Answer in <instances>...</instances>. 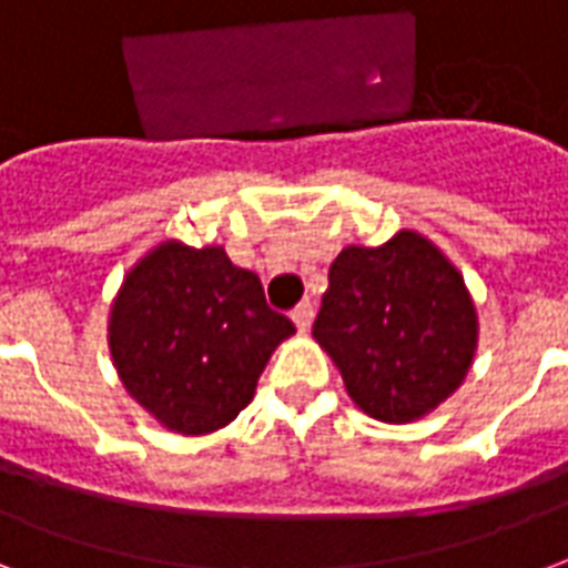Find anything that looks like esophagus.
Returning <instances> with one entry per match:
<instances>
[{"mask_svg":"<svg viewBox=\"0 0 568 568\" xmlns=\"http://www.w3.org/2000/svg\"><path fill=\"white\" fill-rule=\"evenodd\" d=\"M292 318H294V324H297V331L301 333L310 331V327H313V303L310 301L297 303V306H294Z\"/></svg>","mask_w":568,"mask_h":568,"instance_id":"1","label":"esophagus"}]
</instances>
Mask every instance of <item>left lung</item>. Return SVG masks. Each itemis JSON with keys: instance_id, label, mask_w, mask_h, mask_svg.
<instances>
[{"instance_id": "left-lung-1", "label": "left lung", "mask_w": 568, "mask_h": 568, "mask_svg": "<svg viewBox=\"0 0 568 568\" xmlns=\"http://www.w3.org/2000/svg\"><path fill=\"white\" fill-rule=\"evenodd\" d=\"M313 336L369 417L410 423L465 381L476 310L447 255L417 232L345 246L327 274Z\"/></svg>"}]
</instances>
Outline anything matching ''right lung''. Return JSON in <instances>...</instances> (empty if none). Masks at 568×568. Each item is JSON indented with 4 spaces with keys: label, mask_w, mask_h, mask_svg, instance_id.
Wrapping results in <instances>:
<instances>
[{
    "label": "right lung",
    "mask_w": 568,
    "mask_h": 568,
    "mask_svg": "<svg viewBox=\"0 0 568 568\" xmlns=\"http://www.w3.org/2000/svg\"><path fill=\"white\" fill-rule=\"evenodd\" d=\"M292 333L262 280L223 246L166 241L121 285L110 348L142 408L179 435H207L250 405L271 352Z\"/></svg>",
    "instance_id": "obj_1"
}]
</instances>
